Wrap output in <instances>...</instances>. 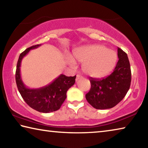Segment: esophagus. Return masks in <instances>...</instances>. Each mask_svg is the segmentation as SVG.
<instances>
[{"label": "esophagus", "mask_w": 148, "mask_h": 148, "mask_svg": "<svg viewBox=\"0 0 148 148\" xmlns=\"http://www.w3.org/2000/svg\"><path fill=\"white\" fill-rule=\"evenodd\" d=\"M82 76H80V75H78V74H77V76H76V81H77V80H78L79 79L82 78Z\"/></svg>", "instance_id": "obj_1"}]
</instances>
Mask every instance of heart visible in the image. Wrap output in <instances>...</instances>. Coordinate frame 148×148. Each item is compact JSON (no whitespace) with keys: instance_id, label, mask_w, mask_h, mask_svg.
Masks as SVG:
<instances>
[{"instance_id":"b5f03b06","label":"heart","mask_w":148,"mask_h":148,"mask_svg":"<svg viewBox=\"0 0 148 148\" xmlns=\"http://www.w3.org/2000/svg\"><path fill=\"white\" fill-rule=\"evenodd\" d=\"M73 58L68 55L66 61L72 67L75 61L83 63L82 71L94 78L107 76L116 66L117 56L114 50L108 49L102 45L92 44L78 47L73 51Z\"/></svg>"}]
</instances>
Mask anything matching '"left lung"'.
<instances>
[{
    "label": "left lung",
    "mask_w": 148,
    "mask_h": 148,
    "mask_svg": "<svg viewBox=\"0 0 148 148\" xmlns=\"http://www.w3.org/2000/svg\"><path fill=\"white\" fill-rule=\"evenodd\" d=\"M119 60L114 72L102 79H89L91 89L86 95L87 102L96 109L114 107L124 98L130 88L131 71L127 53L117 48Z\"/></svg>",
    "instance_id": "left-lung-1"
}]
</instances>
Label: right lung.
Returning a JSON list of instances; mask_svg holds the SVG:
<instances>
[{"mask_svg": "<svg viewBox=\"0 0 148 148\" xmlns=\"http://www.w3.org/2000/svg\"><path fill=\"white\" fill-rule=\"evenodd\" d=\"M40 44L32 46L20 54L17 61L16 81L22 98L29 106L42 113H49L58 110L66 98V92L75 83L76 76H66L64 74L54 79L51 84L38 89H30L23 84L20 74V66L23 57L31 49L37 48Z\"/></svg>", "mask_w": 148, "mask_h": 148, "instance_id": "right-lung-1", "label": "right lung"}]
</instances>
